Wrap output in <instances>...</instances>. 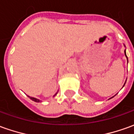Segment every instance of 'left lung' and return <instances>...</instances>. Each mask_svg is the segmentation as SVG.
<instances>
[{
    "label": "left lung",
    "instance_id": "left-lung-1",
    "mask_svg": "<svg viewBox=\"0 0 134 134\" xmlns=\"http://www.w3.org/2000/svg\"><path fill=\"white\" fill-rule=\"evenodd\" d=\"M125 55H126V53H125ZM126 57H127V55H126ZM127 59H128V58H127Z\"/></svg>",
    "mask_w": 134,
    "mask_h": 134
}]
</instances>
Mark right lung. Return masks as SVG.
Segmentation results:
<instances>
[{
  "label": "right lung",
  "mask_w": 134,
  "mask_h": 134,
  "mask_svg": "<svg viewBox=\"0 0 134 134\" xmlns=\"http://www.w3.org/2000/svg\"><path fill=\"white\" fill-rule=\"evenodd\" d=\"M29 98H31V100H33L35 102H40V100H38V99H36V98H31V97H29Z\"/></svg>",
  "instance_id": "1"
}]
</instances>
